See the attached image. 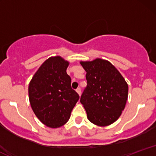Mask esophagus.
Here are the masks:
<instances>
[{"mask_svg":"<svg viewBox=\"0 0 156 156\" xmlns=\"http://www.w3.org/2000/svg\"><path fill=\"white\" fill-rule=\"evenodd\" d=\"M76 92L77 93H78V94L80 96V94H81V89H80V88H78L76 89Z\"/></svg>","mask_w":156,"mask_h":156,"instance_id":"obj_1","label":"esophagus"}]
</instances>
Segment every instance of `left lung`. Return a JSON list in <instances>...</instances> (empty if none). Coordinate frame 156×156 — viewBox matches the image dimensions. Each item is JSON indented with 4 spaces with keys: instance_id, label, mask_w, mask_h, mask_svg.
Returning a JSON list of instances; mask_svg holds the SVG:
<instances>
[{
    "instance_id": "left-lung-1",
    "label": "left lung",
    "mask_w": 156,
    "mask_h": 156,
    "mask_svg": "<svg viewBox=\"0 0 156 156\" xmlns=\"http://www.w3.org/2000/svg\"><path fill=\"white\" fill-rule=\"evenodd\" d=\"M87 72V86L80 97L87 118L98 126H108L120 117L128 100V86L108 61L80 62Z\"/></svg>"
}]
</instances>
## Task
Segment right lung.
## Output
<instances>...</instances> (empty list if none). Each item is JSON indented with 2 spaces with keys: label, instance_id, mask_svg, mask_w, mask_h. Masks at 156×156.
I'll use <instances>...</instances> for the list:
<instances>
[{
  "label": "right lung",
  "instance_id": "right-lung-1",
  "mask_svg": "<svg viewBox=\"0 0 156 156\" xmlns=\"http://www.w3.org/2000/svg\"><path fill=\"white\" fill-rule=\"evenodd\" d=\"M68 66L69 62L61 56L51 57L40 66L28 86L32 110L44 125L52 128L69 120L79 100L66 72Z\"/></svg>",
  "mask_w": 156,
  "mask_h": 156
}]
</instances>
